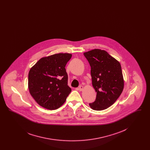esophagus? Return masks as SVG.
<instances>
[{
	"instance_id": "obj_1",
	"label": "esophagus",
	"mask_w": 150,
	"mask_h": 150,
	"mask_svg": "<svg viewBox=\"0 0 150 150\" xmlns=\"http://www.w3.org/2000/svg\"><path fill=\"white\" fill-rule=\"evenodd\" d=\"M79 91H82L83 89V86H80L78 88Z\"/></svg>"
}]
</instances>
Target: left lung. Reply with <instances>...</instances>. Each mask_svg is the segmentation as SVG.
<instances>
[{"label":"left lung","instance_id":"obj_1","mask_svg":"<svg viewBox=\"0 0 150 150\" xmlns=\"http://www.w3.org/2000/svg\"><path fill=\"white\" fill-rule=\"evenodd\" d=\"M84 55L91 66L92 86L97 92L96 99L89 106L94 110H105L114 103L123 91L121 65L105 50L95 49Z\"/></svg>","mask_w":150,"mask_h":150}]
</instances>
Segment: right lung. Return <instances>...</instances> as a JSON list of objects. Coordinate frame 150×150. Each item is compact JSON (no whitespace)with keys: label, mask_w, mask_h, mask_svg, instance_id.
I'll list each match as a JSON object with an SVG mask.
<instances>
[{"label":"right lung","mask_w":150,"mask_h":150,"mask_svg":"<svg viewBox=\"0 0 150 150\" xmlns=\"http://www.w3.org/2000/svg\"><path fill=\"white\" fill-rule=\"evenodd\" d=\"M71 57L70 53H58L43 57L30 70L29 92L42 107L50 110L58 108L71 92L65 69Z\"/></svg>","instance_id":"add662e5"}]
</instances>
